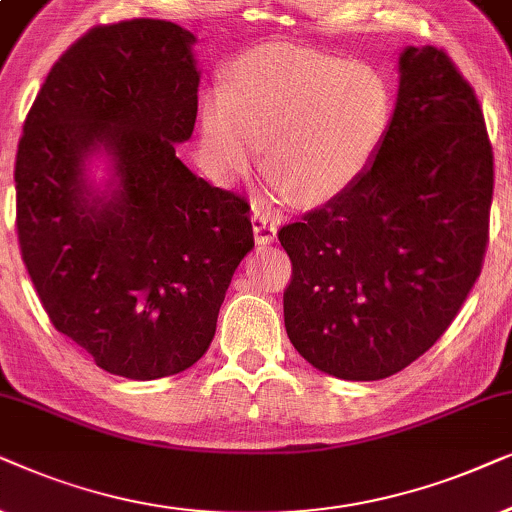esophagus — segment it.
<instances>
[{"label": "esophagus", "mask_w": 512, "mask_h": 512, "mask_svg": "<svg viewBox=\"0 0 512 512\" xmlns=\"http://www.w3.org/2000/svg\"><path fill=\"white\" fill-rule=\"evenodd\" d=\"M252 231H255L257 243H271L276 238L278 220L262 206H252Z\"/></svg>", "instance_id": "34e87169"}]
</instances>
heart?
Listing matches in <instances>:
<instances>
[{"mask_svg":"<svg viewBox=\"0 0 512 512\" xmlns=\"http://www.w3.org/2000/svg\"><path fill=\"white\" fill-rule=\"evenodd\" d=\"M393 95L370 65L292 46L238 60L203 107V152L222 177L264 170L292 201L316 206L358 185L384 147Z\"/></svg>","mask_w":512,"mask_h":512,"instance_id":"heart-1","label":"heart"}]
</instances>
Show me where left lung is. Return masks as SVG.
<instances>
[{"label": "left lung", "mask_w": 512, "mask_h": 512, "mask_svg": "<svg viewBox=\"0 0 512 512\" xmlns=\"http://www.w3.org/2000/svg\"><path fill=\"white\" fill-rule=\"evenodd\" d=\"M492 194L478 95L445 51L410 46L372 168L278 229L292 262L285 330L299 356L332 377L374 381L431 349L482 271Z\"/></svg>", "instance_id": "left-lung-1"}]
</instances>
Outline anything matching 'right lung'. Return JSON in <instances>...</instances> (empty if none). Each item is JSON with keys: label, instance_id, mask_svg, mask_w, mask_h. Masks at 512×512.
Masks as SVG:
<instances>
[{"label": "right lung", "instance_id": "add662e5", "mask_svg": "<svg viewBox=\"0 0 512 512\" xmlns=\"http://www.w3.org/2000/svg\"><path fill=\"white\" fill-rule=\"evenodd\" d=\"M194 34L170 20L95 25L51 67L18 142L20 257L46 316L126 379L192 367L252 250L250 203L175 156L199 109ZM105 148L120 185L93 197L83 159Z\"/></svg>", "mask_w": 512, "mask_h": 512}]
</instances>
